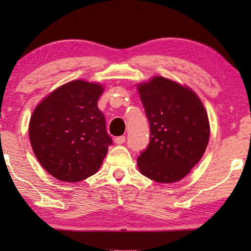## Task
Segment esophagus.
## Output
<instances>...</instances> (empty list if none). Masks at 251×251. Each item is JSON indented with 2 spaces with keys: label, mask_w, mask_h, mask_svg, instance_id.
Listing matches in <instances>:
<instances>
[{
  "label": "esophagus",
  "mask_w": 251,
  "mask_h": 251,
  "mask_svg": "<svg viewBox=\"0 0 251 251\" xmlns=\"http://www.w3.org/2000/svg\"><path fill=\"white\" fill-rule=\"evenodd\" d=\"M126 141L125 136H118V137L115 138V143L118 144V145H121V144H124Z\"/></svg>",
  "instance_id": "obj_1"
}]
</instances>
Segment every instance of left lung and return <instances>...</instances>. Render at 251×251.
<instances>
[{"label": "left lung", "mask_w": 251, "mask_h": 251, "mask_svg": "<svg viewBox=\"0 0 251 251\" xmlns=\"http://www.w3.org/2000/svg\"><path fill=\"white\" fill-rule=\"evenodd\" d=\"M137 87L151 126L150 144L137 158L139 172L161 184L180 180L208 145L205 107L189 87L161 76Z\"/></svg>", "instance_id": "8db88e82"}]
</instances>
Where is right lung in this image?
Listing matches in <instances>:
<instances>
[{
    "mask_svg": "<svg viewBox=\"0 0 251 251\" xmlns=\"http://www.w3.org/2000/svg\"><path fill=\"white\" fill-rule=\"evenodd\" d=\"M104 88L72 80L36 106L28 125L34 154L46 172L62 181L77 182L99 171L112 145L97 100Z\"/></svg>",
    "mask_w": 251,
    "mask_h": 251,
    "instance_id": "obj_1",
    "label": "right lung"
}]
</instances>
